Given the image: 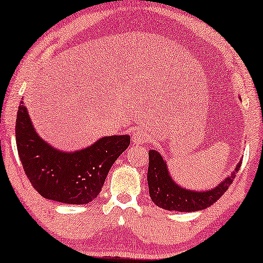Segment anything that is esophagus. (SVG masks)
<instances>
[{
	"instance_id": "1",
	"label": "esophagus",
	"mask_w": 263,
	"mask_h": 263,
	"mask_svg": "<svg viewBox=\"0 0 263 263\" xmlns=\"http://www.w3.org/2000/svg\"><path fill=\"white\" fill-rule=\"evenodd\" d=\"M149 139V134L143 129H136V130L132 134V141L133 143L136 145H141L144 142H147Z\"/></svg>"
}]
</instances>
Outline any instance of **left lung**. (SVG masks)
I'll return each instance as SVG.
<instances>
[{
    "instance_id": "1",
    "label": "left lung",
    "mask_w": 263,
    "mask_h": 263,
    "mask_svg": "<svg viewBox=\"0 0 263 263\" xmlns=\"http://www.w3.org/2000/svg\"><path fill=\"white\" fill-rule=\"evenodd\" d=\"M242 161L236 164L233 173H230L226 179L211 191L195 192L183 188L172 179L167 162L163 156L156 151H149L148 165V187L152 201L157 207L165 211L175 212H197L211 207L227 192L229 185L233 183L237 172L241 167Z\"/></svg>"
}]
</instances>
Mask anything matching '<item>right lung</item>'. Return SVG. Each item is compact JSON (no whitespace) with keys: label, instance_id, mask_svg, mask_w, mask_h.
<instances>
[{"label":"right lung","instance_id":"right-lung-1","mask_svg":"<svg viewBox=\"0 0 263 263\" xmlns=\"http://www.w3.org/2000/svg\"><path fill=\"white\" fill-rule=\"evenodd\" d=\"M130 136L101 137L87 148L63 152L46 142L21 101L16 116V144L24 173L48 200L86 204L98 197L111 165L129 147Z\"/></svg>","mask_w":263,"mask_h":263}]
</instances>
